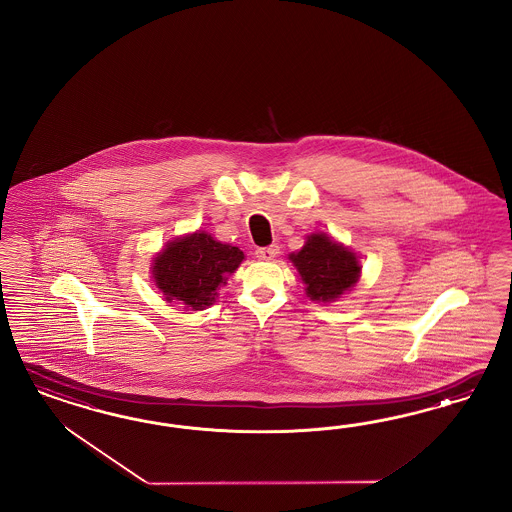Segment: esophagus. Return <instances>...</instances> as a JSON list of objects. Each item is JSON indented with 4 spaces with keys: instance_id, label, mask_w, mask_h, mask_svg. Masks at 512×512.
I'll list each match as a JSON object with an SVG mask.
<instances>
[{
    "instance_id": "1",
    "label": "esophagus",
    "mask_w": 512,
    "mask_h": 512,
    "mask_svg": "<svg viewBox=\"0 0 512 512\" xmlns=\"http://www.w3.org/2000/svg\"><path fill=\"white\" fill-rule=\"evenodd\" d=\"M279 248L276 244L268 246V248H257L255 255L261 259V261H272L274 257H278Z\"/></svg>"
}]
</instances>
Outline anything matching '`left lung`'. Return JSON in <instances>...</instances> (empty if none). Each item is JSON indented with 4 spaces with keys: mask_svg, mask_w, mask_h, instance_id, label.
Listing matches in <instances>:
<instances>
[{
    "mask_svg": "<svg viewBox=\"0 0 512 512\" xmlns=\"http://www.w3.org/2000/svg\"><path fill=\"white\" fill-rule=\"evenodd\" d=\"M289 261L295 264L313 302H334L360 278L357 253L323 233L310 234L304 248L291 253Z\"/></svg>",
    "mask_w": 512,
    "mask_h": 512,
    "instance_id": "obj_1",
    "label": "left lung"
}]
</instances>
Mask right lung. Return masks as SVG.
Returning <instances> with one entry per match:
<instances>
[{
    "instance_id": "add662e5",
    "label": "right lung",
    "mask_w": 512,
    "mask_h": 512,
    "mask_svg": "<svg viewBox=\"0 0 512 512\" xmlns=\"http://www.w3.org/2000/svg\"><path fill=\"white\" fill-rule=\"evenodd\" d=\"M242 261L244 251L199 231L169 242L155 257L152 276L167 302L204 310L216 302L217 289Z\"/></svg>"
}]
</instances>
